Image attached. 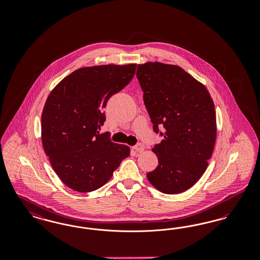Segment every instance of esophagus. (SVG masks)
I'll list each match as a JSON object with an SVG mask.
<instances>
[{"instance_id":"34e87169","label":"esophagus","mask_w":260,"mask_h":260,"mask_svg":"<svg viewBox=\"0 0 260 260\" xmlns=\"http://www.w3.org/2000/svg\"><path fill=\"white\" fill-rule=\"evenodd\" d=\"M134 149L137 153H141L144 150V145L141 143H138V144H136V146H134Z\"/></svg>"}]
</instances>
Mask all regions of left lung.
Returning a JSON list of instances; mask_svg holds the SVG:
<instances>
[{"label": "left lung", "mask_w": 260, "mask_h": 260, "mask_svg": "<svg viewBox=\"0 0 260 260\" xmlns=\"http://www.w3.org/2000/svg\"><path fill=\"white\" fill-rule=\"evenodd\" d=\"M136 77L153 129L164 137L152 149L159 165L147 178L165 194L184 192L202 177L213 151V101L203 84L176 65L138 64ZM159 126L165 128L164 133Z\"/></svg>", "instance_id": "1"}]
</instances>
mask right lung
Here are the masks:
<instances>
[{"instance_id": "1", "label": "right lung", "mask_w": 260, "mask_h": 260, "mask_svg": "<svg viewBox=\"0 0 260 260\" xmlns=\"http://www.w3.org/2000/svg\"><path fill=\"white\" fill-rule=\"evenodd\" d=\"M136 64L80 68L54 87L42 113V141L62 182L78 192L104 185L122 161L128 146L99 134L104 108L113 94L134 78Z\"/></svg>"}]
</instances>
